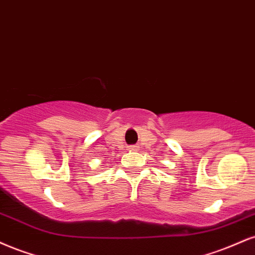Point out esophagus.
Segmentation results:
<instances>
[{
    "label": "esophagus",
    "instance_id": "obj_1",
    "mask_svg": "<svg viewBox=\"0 0 255 255\" xmlns=\"http://www.w3.org/2000/svg\"><path fill=\"white\" fill-rule=\"evenodd\" d=\"M128 149H129V151H136L137 147L136 146H129V147H128Z\"/></svg>",
    "mask_w": 255,
    "mask_h": 255
}]
</instances>
